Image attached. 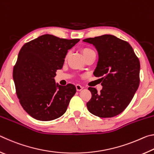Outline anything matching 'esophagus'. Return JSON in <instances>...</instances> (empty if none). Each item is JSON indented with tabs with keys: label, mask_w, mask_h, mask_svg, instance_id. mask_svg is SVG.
<instances>
[{
	"label": "esophagus",
	"mask_w": 154,
	"mask_h": 154,
	"mask_svg": "<svg viewBox=\"0 0 154 154\" xmlns=\"http://www.w3.org/2000/svg\"><path fill=\"white\" fill-rule=\"evenodd\" d=\"M75 87H76V89L77 91H81L83 90V87L82 86V85H79V84H77L76 85H75Z\"/></svg>",
	"instance_id": "obj_1"
}]
</instances>
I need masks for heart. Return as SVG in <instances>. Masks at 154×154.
<instances>
[{
	"mask_svg": "<svg viewBox=\"0 0 154 154\" xmlns=\"http://www.w3.org/2000/svg\"><path fill=\"white\" fill-rule=\"evenodd\" d=\"M94 53H95V52L94 51V50H92V49H90L89 48H85L82 49V54L84 58L85 57H86L87 56L90 55V54H94Z\"/></svg>",
	"mask_w": 154,
	"mask_h": 154,
	"instance_id": "obj_1",
	"label": "heart"
}]
</instances>
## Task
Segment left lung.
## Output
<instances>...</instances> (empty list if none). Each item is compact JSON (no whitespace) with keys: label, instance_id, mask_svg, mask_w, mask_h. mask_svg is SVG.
<instances>
[{"label":"left lung","instance_id":"left-lung-1","mask_svg":"<svg viewBox=\"0 0 154 154\" xmlns=\"http://www.w3.org/2000/svg\"><path fill=\"white\" fill-rule=\"evenodd\" d=\"M83 42L92 44L98 54L94 72L101 77L103 89L98 92L89 88L92 98L87 103L91 113L100 118H112L121 113L139 85L140 62L130 44L111 35L88 38Z\"/></svg>","mask_w":154,"mask_h":154}]
</instances>
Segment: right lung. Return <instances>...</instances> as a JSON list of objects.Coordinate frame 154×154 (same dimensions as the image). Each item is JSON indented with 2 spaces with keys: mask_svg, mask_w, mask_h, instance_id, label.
<instances>
[{
  "mask_svg": "<svg viewBox=\"0 0 154 154\" xmlns=\"http://www.w3.org/2000/svg\"><path fill=\"white\" fill-rule=\"evenodd\" d=\"M79 40L43 35L21 48L13 77L21 105L33 118L51 121L66 112L76 88L71 83L59 85L54 77L68 50Z\"/></svg>",
  "mask_w": 154,
  "mask_h": 154,
  "instance_id": "obj_1",
  "label": "right lung"
}]
</instances>
